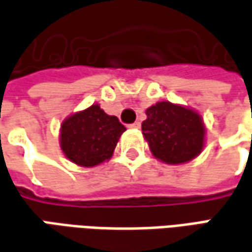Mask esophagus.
Segmentation results:
<instances>
[{"mask_svg": "<svg viewBox=\"0 0 252 252\" xmlns=\"http://www.w3.org/2000/svg\"><path fill=\"white\" fill-rule=\"evenodd\" d=\"M129 128H133V129H139L140 123H139V121H135L133 124H131V126H129Z\"/></svg>", "mask_w": 252, "mask_h": 252, "instance_id": "1", "label": "esophagus"}]
</instances>
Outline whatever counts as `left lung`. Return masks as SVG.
Wrapping results in <instances>:
<instances>
[{
    "label": "left lung",
    "mask_w": 252,
    "mask_h": 252,
    "mask_svg": "<svg viewBox=\"0 0 252 252\" xmlns=\"http://www.w3.org/2000/svg\"><path fill=\"white\" fill-rule=\"evenodd\" d=\"M142 133L157 160L179 165L200 156L205 146L207 129L197 110L161 100L146 109Z\"/></svg>",
    "instance_id": "1"
}]
</instances>
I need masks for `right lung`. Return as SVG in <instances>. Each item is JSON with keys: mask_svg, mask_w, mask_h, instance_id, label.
<instances>
[{"mask_svg": "<svg viewBox=\"0 0 252 252\" xmlns=\"http://www.w3.org/2000/svg\"><path fill=\"white\" fill-rule=\"evenodd\" d=\"M126 128L116 116H109L99 103L73 113L62 121V153L76 165L91 168L112 158L120 136Z\"/></svg>", "mask_w": 252, "mask_h": 252, "instance_id": "obj_1", "label": "right lung"}]
</instances>
